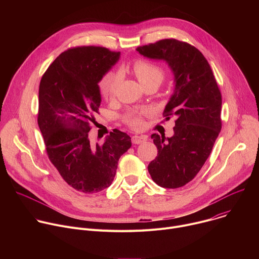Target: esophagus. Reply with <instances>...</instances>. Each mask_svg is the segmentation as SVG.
<instances>
[{
  "instance_id": "34e87169",
  "label": "esophagus",
  "mask_w": 259,
  "mask_h": 259,
  "mask_svg": "<svg viewBox=\"0 0 259 259\" xmlns=\"http://www.w3.org/2000/svg\"><path fill=\"white\" fill-rule=\"evenodd\" d=\"M146 140H147V136H145V135H134L132 137V142L134 144H139V143H142Z\"/></svg>"
}]
</instances>
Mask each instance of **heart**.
<instances>
[{
    "label": "heart",
    "mask_w": 259,
    "mask_h": 259,
    "mask_svg": "<svg viewBox=\"0 0 259 259\" xmlns=\"http://www.w3.org/2000/svg\"><path fill=\"white\" fill-rule=\"evenodd\" d=\"M133 70L135 72L138 81L141 83L143 87L153 83L160 85L165 77L164 70L160 66L143 59H139L134 62ZM120 80H121V75L119 72L110 71L107 73L100 83V89L104 97L106 98L114 97V95L116 94L118 85L120 83ZM142 113L144 112H137V110H132V112H130L126 116V122L128 123V125H130L133 128L141 127Z\"/></svg>",
    "instance_id": "b5f03b06"
}]
</instances>
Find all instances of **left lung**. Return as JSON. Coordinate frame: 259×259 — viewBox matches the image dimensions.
Wrapping results in <instances>:
<instances>
[{
	"instance_id": "left-lung-1",
	"label": "left lung",
	"mask_w": 259,
	"mask_h": 259,
	"mask_svg": "<svg viewBox=\"0 0 259 259\" xmlns=\"http://www.w3.org/2000/svg\"><path fill=\"white\" fill-rule=\"evenodd\" d=\"M136 51L165 61L173 72L174 91L163 114L166 120L174 117V134H152L158 156L147 170L158 186L181 188L194 179L211 154L221 130V94L207 59L196 47L165 39Z\"/></svg>"
}]
</instances>
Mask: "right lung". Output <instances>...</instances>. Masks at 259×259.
<instances>
[{
    "instance_id": "1",
    "label": "right lung",
    "mask_w": 259,
    "mask_h": 259,
    "mask_svg": "<svg viewBox=\"0 0 259 259\" xmlns=\"http://www.w3.org/2000/svg\"><path fill=\"white\" fill-rule=\"evenodd\" d=\"M120 54L93 46L68 49L51 63L40 83L38 125L48 157L68 186L85 194L112 184L119 159L132 144L118 129L102 143L89 137V123L101 103L98 83Z\"/></svg>"
}]
</instances>
